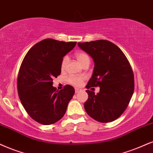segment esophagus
I'll use <instances>...</instances> for the list:
<instances>
[{"label":"esophagus","mask_w":153,"mask_h":153,"mask_svg":"<svg viewBox=\"0 0 153 153\" xmlns=\"http://www.w3.org/2000/svg\"><path fill=\"white\" fill-rule=\"evenodd\" d=\"M80 92V89H78V88H75V93H78V92Z\"/></svg>","instance_id":"34e87169"}]
</instances>
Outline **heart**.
Listing matches in <instances>:
<instances>
[{
  "label": "heart",
  "mask_w": 153,
  "mask_h": 153,
  "mask_svg": "<svg viewBox=\"0 0 153 153\" xmlns=\"http://www.w3.org/2000/svg\"><path fill=\"white\" fill-rule=\"evenodd\" d=\"M75 58H76V59L78 60V62L80 63L82 66H84L85 65L87 64V63H90V56H89L88 54L86 53L85 52H78V53H75ZM68 57L65 56L63 58L62 61H61V70H65L68 64ZM85 79V76H75V75H71V76H69L67 80L69 84L73 85L74 86H80Z\"/></svg>",
  "instance_id": "b5f03b06"
}]
</instances>
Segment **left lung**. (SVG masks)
<instances>
[{"label":"left lung","mask_w":153,"mask_h":153,"mask_svg":"<svg viewBox=\"0 0 153 153\" xmlns=\"http://www.w3.org/2000/svg\"><path fill=\"white\" fill-rule=\"evenodd\" d=\"M93 59L92 78L86 85L100 87L97 94L86 90L88 99L84 107L92 119L102 123L118 119L128 107L134 91V75L130 63L117 45L107 40L78 43Z\"/></svg>","instance_id":"1"}]
</instances>
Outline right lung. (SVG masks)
<instances>
[{
  "label": "right lung",
  "instance_id": "obj_1",
  "mask_svg": "<svg viewBox=\"0 0 153 153\" xmlns=\"http://www.w3.org/2000/svg\"><path fill=\"white\" fill-rule=\"evenodd\" d=\"M76 44L46 39L32 46L23 59L17 92L25 109L36 122L53 124L64 116L75 90L66 85L58 91L52 86L53 79L61 74L63 57Z\"/></svg>",
  "mask_w": 153,
  "mask_h": 153
}]
</instances>
